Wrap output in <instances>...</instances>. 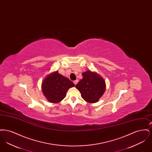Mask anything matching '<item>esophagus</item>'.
Here are the masks:
<instances>
[{"instance_id": "1", "label": "esophagus", "mask_w": 152, "mask_h": 152, "mask_svg": "<svg viewBox=\"0 0 152 152\" xmlns=\"http://www.w3.org/2000/svg\"><path fill=\"white\" fill-rule=\"evenodd\" d=\"M77 83H78V80H76L73 81V83L75 84V85H76L77 84Z\"/></svg>"}]
</instances>
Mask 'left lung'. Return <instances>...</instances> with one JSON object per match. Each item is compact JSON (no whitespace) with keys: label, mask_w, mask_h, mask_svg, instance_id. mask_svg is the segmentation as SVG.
<instances>
[{"label":"left lung","mask_w":152,"mask_h":152,"mask_svg":"<svg viewBox=\"0 0 152 152\" xmlns=\"http://www.w3.org/2000/svg\"><path fill=\"white\" fill-rule=\"evenodd\" d=\"M83 79L76 85L82 98L90 103L99 100L105 90V82L96 73L90 71L83 73Z\"/></svg>","instance_id":"8db88e82"}]
</instances>
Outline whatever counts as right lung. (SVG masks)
<instances>
[{
    "label": "right lung",
    "mask_w": 152,
    "mask_h": 152,
    "mask_svg": "<svg viewBox=\"0 0 152 152\" xmlns=\"http://www.w3.org/2000/svg\"><path fill=\"white\" fill-rule=\"evenodd\" d=\"M74 86L72 81L56 71L44 80L42 91L48 101L57 103L65 97L68 89Z\"/></svg>",
    "instance_id": "obj_1"
}]
</instances>
